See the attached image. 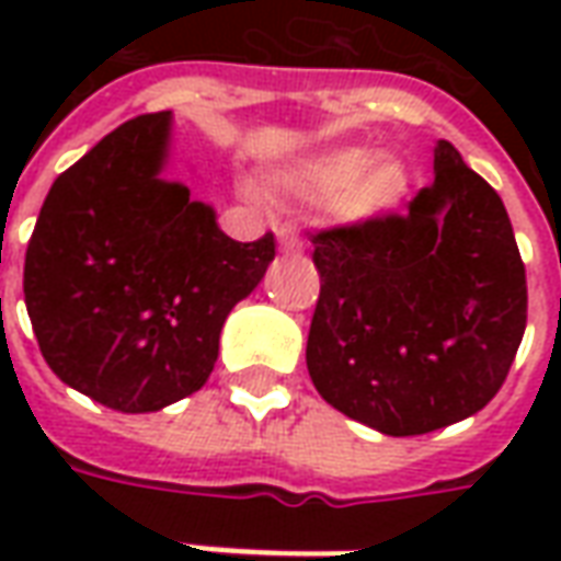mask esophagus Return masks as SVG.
<instances>
[{
	"instance_id": "esophagus-1",
	"label": "esophagus",
	"mask_w": 561,
	"mask_h": 561,
	"mask_svg": "<svg viewBox=\"0 0 561 561\" xmlns=\"http://www.w3.org/2000/svg\"><path fill=\"white\" fill-rule=\"evenodd\" d=\"M279 245H282V252H304L306 240L297 231H291V228H282Z\"/></svg>"
}]
</instances>
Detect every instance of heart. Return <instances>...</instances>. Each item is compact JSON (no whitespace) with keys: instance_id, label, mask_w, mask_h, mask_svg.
<instances>
[{"instance_id":"1","label":"heart","mask_w":561,"mask_h":561,"mask_svg":"<svg viewBox=\"0 0 561 561\" xmlns=\"http://www.w3.org/2000/svg\"><path fill=\"white\" fill-rule=\"evenodd\" d=\"M282 195L324 207L345 225H366L400 209L412 192V171L373 147H336L273 173Z\"/></svg>"}]
</instances>
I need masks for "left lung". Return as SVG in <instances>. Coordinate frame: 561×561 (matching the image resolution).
<instances>
[{
    "label": "left lung",
    "instance_id": "8db88e82",
    "mask_svg": "<svg viewBox=\"0 0 561 561\" xmlns=\"http://www.w3.org/2000/svg\"><path fill=\"white\" fill-rule=\"evenodd\" d=\"M405 216L312 237V385L385 435H423L493 400L526 330V267L502 197L454 144Z\"/></svg>",
    "mask_w": 561,
    "mask_h": 561
}]
</instances>
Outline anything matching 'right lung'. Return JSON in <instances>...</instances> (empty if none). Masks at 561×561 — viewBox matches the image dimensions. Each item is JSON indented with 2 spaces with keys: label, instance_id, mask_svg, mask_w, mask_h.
<instances>
[{
  "label": "right lung",
  "instance_id": "add662e5",
  "mask_svg": "<svg viewBox=\"0 0 561 561\" xmlns=\"http://www.w3.org/2000/svg\"><path fill=\"white\" fill-rule=\"evenodd\" d=\"M171 111L128 119L56 176L23 294L44 360L114 412L147 414L207 385L225 318L264 279L273 233L237 243L188 185L164 180Z\"/></svg>",
  "mask_w": 561,
  "mask_h": 561
}]
</instances>
